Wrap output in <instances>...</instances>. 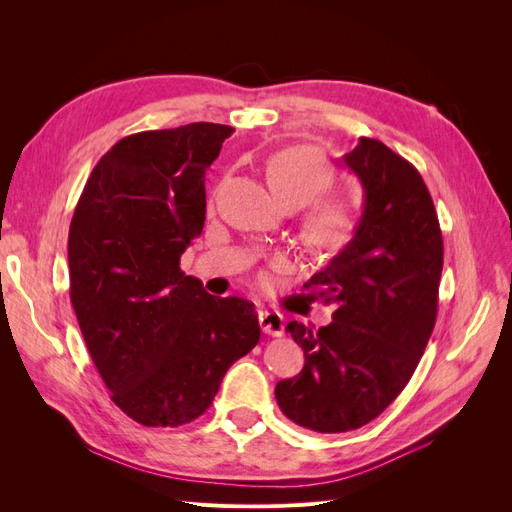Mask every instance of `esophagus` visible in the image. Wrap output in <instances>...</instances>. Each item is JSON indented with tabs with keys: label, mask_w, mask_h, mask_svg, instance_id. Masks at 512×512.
I'll return each mask as SVG.
<instances>
[{
	"label": "esophagus",
	"mask_w": 512,
	"mask_h": 512,
	"mask_svg": "<svg viewBox=\"0 0 512 512\" xmlns=\"http://www.w3.org/2000/svg\"><path fill=\"white\" fill-rule=\"evenodd\" d=\"M258 322L262 333L282 337L284 335V316L280 312H269V309H262L258 314Z\"/></svg>",
	"instance_id": "esophagus-1"
}]
</instances>
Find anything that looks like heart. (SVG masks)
Returning a JSON list of instances; mask_svg holds the SVG:
<instances>
[{
	"label": "heart",
	"instance_id": "obj_1",
	"mask_svg": "<svg viewBox=\"0 0 512 512\" xmlns=\"http://www.w3.org/2000/svg\"><path fill=\"white\" fill-rule=\"evenodd\" d=\"M267 179L273 192L280 196L288 207H305L316 203L331 190L335 181L333 168L322 160L320 153L312 147H288L269 160ZM307 239L322 250L342 247L354 230V213L348 205L320 203L307 218ZM273 267L282 269L286 265L284 256H273Z\"/></svg>",
	"mask_w": 512,
	"mask_h": 512
}]
</instances>
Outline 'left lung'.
I'll return each instance as SVG.
<instances>
[{"label":"left lung","mask_w":512,"mask_h":512,"mask_svg":"<svg viewBox=\"0 0 512 512\" xmlns=\"http://www.w3.org/2000/svg\"><path fill=\"white\" fill-rule=\"evenodd\" d=\"M344 164L363 185V215L352 241L305 284L337 305L333 322H288L305 365L275 386L290 421L318 433L359 429L406 389L436 324L444 262L436 207L408 160L361 138Z\"/></svg>","instance_id":"8db88e82"}]
</instances>
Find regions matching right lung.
I'll return each instance as SVG.
<instances>
[{
	"label": "right lung",
	"mask_w": 512,
	"mask_h": 512,
	"mask_svg": "<svg viewBox=\"0 0 512 512\" xmlns=\"http://www.w3.org/2000/svg\"><path fill=\"white\" fill-rule=\"evenodd\" d=\"M235 132L188 123L121 138L85 183L68 235L70 301L111 399L145 427L205 414L260 339L254 303L179 267L205 226V173Z\"/></svg>",
	"instance_id": "1"
}]
</instances>
